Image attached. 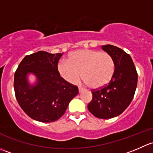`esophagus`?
<instances>
[{"label": "esophagus", "instance_id": "obj_1", "mask_svg": "<svg viewBox=\"0 0 153 153\" xmlns=\"http://www.w3.org/2000/svg\"><path fill=\"white\" fill-rule=\"evenodd\" d=\"M83 91H84V89H83V88H79V93H82V92Z\"/></svg>", "mask_w": 153, "mask_h": 153}]
</instances>
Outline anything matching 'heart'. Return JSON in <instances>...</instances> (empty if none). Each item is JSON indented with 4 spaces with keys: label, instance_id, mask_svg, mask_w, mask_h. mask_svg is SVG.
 I'll list each match as a JSON object with an SVG mask.
<instances>
[{
    "label": "heart",
    "instance_id": "heart-1",
    "mask_svg": "<svg viewBox=\"0 0 153 153\" xmlns=\"http://www.w3.org/2000/svg\"><path fill=\"white\" fill-rule=\"evenodd\" d=\"M60 76L71 84L81 76L92 89L105 87L115 72V62L108 53L95 50H79L70 56L69 61L61 60L57 66Z\"/></svg>",
    "mask_w": 153,
    "mask_h": 153
}]
</instances>
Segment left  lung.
I'll use <instances>...</instances> for the list:
<instances>
[{"label":"left lung","mask_w":153,"mask_h":153,"mask_svg":"<svg viewBox=\"0 0 153 153\" xmlns=\"http://www.w3.org/2000/svg\"><path fill=\"white\" fill-rule=\"evenodd\" d=\"M102 48L113 57L115 72L109 84L92 92L88 109L96 117L108 119L119 116L130 105L134 97L138 74L131 56L122 48L112 45Z\"/></svg>","instance_id":"left-lung-1"}]
</instances>
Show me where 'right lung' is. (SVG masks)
I'll use <instances>...</instances> for the list:
<instances>
[{"label":"right lung","mask_w":153,"mask_h":153,"mask_svg":"<svg viewBox=\"0 0 153 153\" xmlns=\"http://www.w3.org/2000/svg\"><path fill=\"white\" fill-rule=\"evenodd\" d=\"M63 53L40 51L26 56L20 63L14 79L15 97L23 111L40 122L58 120L79 94L78 88L60 76L57 68ZM36 76L31 84L28 76Z\"/></svg>","instance_id":"right-lung-1"}]
</instances>
